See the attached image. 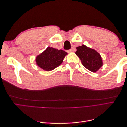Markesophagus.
<instances>
[{"instance_id":"esophagus-1","label":"esophagus","mask_w":127,"mask_h":127,"mask_svg":"<svg viewBox=\"0 0 127 127\" xmlns=\"http://www.w3.org/2000/svg\"><path fill=\"white\" fill-rule=\"evenodd\" d=\"M67 52H68V53H70V52H71L72 51V49H69V50H67Z\"/></svg>"}]
</instances>
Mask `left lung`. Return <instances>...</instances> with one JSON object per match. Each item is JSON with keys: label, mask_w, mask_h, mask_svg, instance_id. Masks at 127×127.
Segmentation results:
<instances>
[{"label": "left lung", "mask_w": 127, "mask_h": 127, "mask_svg": "<svg viewBox=\"0 0 127 127\" xmlns=\"http://www.w3.org/2000/svg\"><path fill=\"white\" fill-rule=\"evenodd\" d=\"M76 54L82 61L83 66L92 72H96L103 65L102 58L94 50L82 45L76 48Z\"/></svg>", "instance_id": "8db88e82"}]
</instances>
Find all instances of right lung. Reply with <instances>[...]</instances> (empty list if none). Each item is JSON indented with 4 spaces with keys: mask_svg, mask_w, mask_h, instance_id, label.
<instances>
[{
    "mask_svg": "<svg viewBox=\"0 0 127 127\" xmlns=\"http://www.w3.org/2000/svg\"><path fill=\"white\" fill-rule=\"evenodd\" d=\"M67 53L63 50L48 47L36 58L37 64L46 71L54 69L62 63Z\"/></svg>",
    "mask_w": 127,
    "mask_h": 127,
    "instance_id": "right-lung-1",
    "label": "right lung"
}]
</instances>
